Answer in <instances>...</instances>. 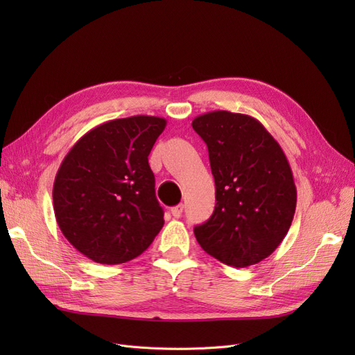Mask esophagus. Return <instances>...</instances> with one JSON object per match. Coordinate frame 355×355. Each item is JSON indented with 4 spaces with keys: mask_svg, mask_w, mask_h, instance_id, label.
<instances>
[{
    "mask_svg": "<svg viewBox=\"0 0 355 355\" xmlns=\"http://www.w3.org/2000/svg\"><path fill=\"white\" fill-rule=\"evenodd\" d=\"M171 216L173 218H176V219H179L180 216H182V213H184V204H178V206H175V207H171Z\"/></svg>",
    "mask_w": 355,
    "mask_h": 355,
    "instance_id": "obj_1",
    "label": "esophagus"
}]
</instances>
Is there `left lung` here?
Returning <instances> with one entry per match:
<instances>
[{
  "label": "left lung",
  "instance_id": "1",
  "mask_svg": "<svg viewBox=\"0 0 355 355\" xmlns=\"http://www.w3.org/2000/svg\"><path fill=\"white\" fill-rule=\"evenodd\" d=\"M192 128L207 145L216 206L194 228L202 250L234 268L270 256L288 232L296 187L282 146L261 121L245 114L211 111Z\"/></svg>",
  "mask_w": 355,
  "mask_h": 355
}]
</instances>
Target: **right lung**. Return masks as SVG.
I'll return each mask as SVG.
<instances>
[{"instance_id": "right-lung-1", "label": "right lung", "mask_w": 355, "mask_h": 355, "mask_svg": "<svg viewBox=\"0 0 355 355\" xmlns=\"http://www.w3.org/2000/svg\"><path fill=\"white\" fill-rule=\"evenodd\" d=\"M166 124L151 115L106 121L63 158L53 185L56 222L89 259L103 265L132 261L163 228L148 155Z\"/></svg>"}]
</instances>
